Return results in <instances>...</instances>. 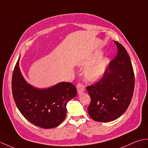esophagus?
Returning <instances> with one entry per match:
<instances>
[{
	"label": "esophagus",
	"mask_w": 148,
	"mask_h": 148,
	"mask_svg": "<svg viewBox=\"0 0 148 148\" xmlns=\"http://www.w3.org/2000/svg\"><path fill=\"white\" fill-rule=\"evenodd\" d=\"M77 88V93L80 94L81 93H82L83 92L85 91V86L84 85H83V84H81V83H78L76 86Z\"/></svg>",
	"instance_id": "obj_1"
}]
</instances>
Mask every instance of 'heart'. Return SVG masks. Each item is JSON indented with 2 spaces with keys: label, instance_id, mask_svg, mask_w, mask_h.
<instances>
[{
  "label": "heart",
  "instance_id": "obj_1",
  "mask_svg": "<svg viewBox=\"0 0 148 148\" xmlns=\"http://www.w3.org/2000/svg\"><path fill=\"white\" fill-rule=\"evenodd\" d=\"M101 51H95L88 56L83 62V67H88L84 71V77L88 82L94 83L99 81L105 74L110 64L108 57H102Z\"/></svg>",
  "mask_w": 148,
  "mask_h": 148
}]
</instances>
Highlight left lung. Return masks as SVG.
Returning <instances> with one entry per match:
<instances>
[{
    "mask_svg": "<svg viewBox=\"0 0 148 148\" xmlns=\"http://www.w3.org/2000/svg\"><path fill=\"white\" fill-rule=\"evenodd\" d=\"M114 43L118 54L110 62L105 74L86 87L91 98L88 112L96 121L115 120L126 111L132 99L135 77L130 56L120 43Z\"/></svg>",
    "mask_w": 148,
    "mask_h": 148,
    "instance_id": "left-lung-1",
    "label": "left lung"
}]
</instances>
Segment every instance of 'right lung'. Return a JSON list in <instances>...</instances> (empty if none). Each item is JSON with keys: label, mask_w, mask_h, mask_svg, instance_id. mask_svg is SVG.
<instances>
[{"label": "right lung", "mask_w": 148, "mask_h": 148, "mask_svg": "<svg viewBox=\"0 0 148 148\" xmlns=\"http://www.w3.org/2000/svg\"><path fill=\"white\" fill-rule=\"evenodd\" d=\"M19 57L12 76V92L18 109L28 121L42 128L61 124L67 114L66 105L76 95L74 84L61 82L47 89H39L25 80L19 67Z\"/></svg>", "instance_id": "right-lung-1"}]
</instances>
